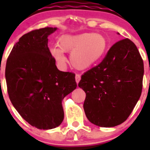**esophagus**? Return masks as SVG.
Returning a JSON list of instances; mask_svg holds the SVG:
<instances>
[{"instance_id":"esophagus-1","label":"esophagus","mask_w":150,"mask_h":150,"mask_svg":"<svg viewBox=\"0 0 150 150\" xmlns=\"http://www.w3.org/2000/svg\"><path fill=\"white\" fill-rule=\"evenodd\" d=\"M80 79H81V76H80V75L79 74H76V76H75V79H76V83H78L79 82V80H80Z\"/></svg>"}]
</instances>
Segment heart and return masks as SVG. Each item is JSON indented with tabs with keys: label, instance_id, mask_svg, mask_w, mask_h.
<instances>
[{
	"label": "heart",
	"instance_id": "obj_1",
	"mask_svg": "<svg viewBox=\"0 0 150 150\" xmlns=\"http://www.w3.org/2000/svg\"><path fill=\"white\" fill-rule=\"evenodd\" d=\"M59 46L50 47V52L56 62L63 64L66 58L64 52H71L70 62L78 70H86L102 59L107 48L104 35L93 33L64 34L59 38Z\"/></svg>",
	"mask_w": 150,
	"mask_h": 150
}]
</instances>
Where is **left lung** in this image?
I'll list each match as a JSON object with an SVG mask.
<instances>
[{
  "label": "left lung",
  "mask_w": 150,
  "mask_h": 150,
  "mask_svg": "<svg viewBox=\"0 0 150 150\" xmlns=\"http://www.w3.org/2000/svg\"><path fill=\"white\" fill-rule=\"evenodd\" d=\"M144 62L137 46L125 38L111 46L104 59L81 76L87 119L100 127H114L128 118L140 98Z\"/></svg>",
  "instance_id": "8db88e82"
}]
</instances>
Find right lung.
Instances as JSON below:
<instances>
[{"label": "right lung", "mask_w": 150, "mask_h": 150, "mask_svg": "<svg viewBox=\"0 0 150 150\" xmlns=\"http://www.w3.org/2000/svg\"><path fill=\"white\" fill-rule=\"evenodd\" d=\"M56 28L31 30L18 40L6 61L5 77L13 107L39 129H52L64 120L62 100L76 88L75 74L60 71L48 47Z\"/></svg>", "instance_id": "1"}]
</instances>
